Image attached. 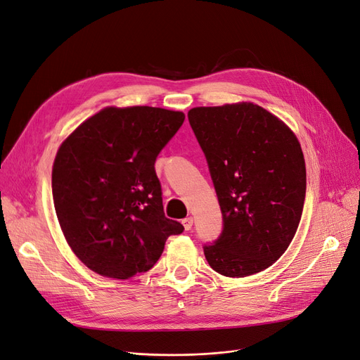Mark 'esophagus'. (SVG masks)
Listing matches in <instances>:
<instances>
[{"mask_svg": "<svg viewBox=\"0 0 360 360\" xmlns=\"http://www.w3.org/2000/svg\"><path fill=\"white\" fill-rule=\"evenodd\" d=\"M182 224H184V229L185 230H191V227H193V218L191 217H188V218H185V219H182Z\"/></svg>", "mask_w": 360, "mask_h": 360, "instance_id": "esophagus-1", "label": "esophagus"}]
</instances>
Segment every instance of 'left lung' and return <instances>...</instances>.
Returning a JSON list of instances; mask_svg holds the SVG:
<instances>
[{
  "mask_svg": "<svg viewBox=\"0 0 360 360\" xmlns=\"http://www.w3.org/2000/svg\"><path fill=\"white\" fill-rule=\"evenodd\" d=\"M190 126L205 153L222 212V231L203 246L227 277L269 269L294 238L305 198V163L297 136L254 103L198 106Z\"/></svg>",
  "mask_w": 360,
  "mask_h": 360,
  "instance_id": "left-lung-1",
  "label": "left lung"
}]
</instances>
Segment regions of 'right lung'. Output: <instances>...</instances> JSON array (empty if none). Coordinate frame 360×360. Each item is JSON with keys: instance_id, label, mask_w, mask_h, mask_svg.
Returning <instances> with one entry per match:
<instances>
[{"instance_id": "1", "label": "right lung", "mask_w": 360, "mask_h": 360, "mask_svg": "<svg viewBox=\"0 0 360 360\" xmlns=\"http://www.w3.org/2000/svg\"><path fill=\"white\" fill-rule=\"evenodd\" d=\"M185 120L153 106L105 108L58 151L53 202L66 242L90 270L112 278L148 271L184 225L165 217L155 160Z\"/></svg>"}]
</instances>
